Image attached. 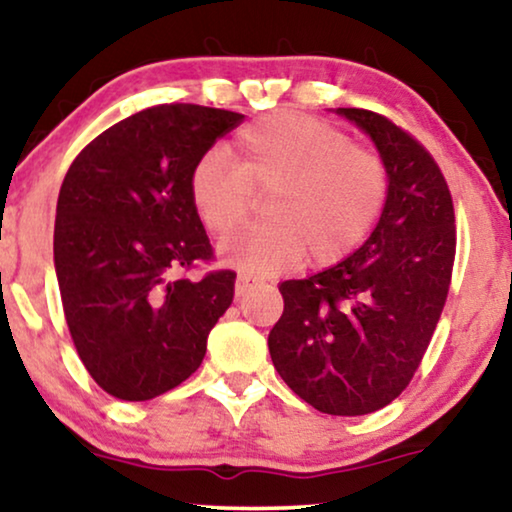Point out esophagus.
Listing matches in <instances>:
<instances>
[{"instance_id":"obj_1","label":"esophagus","mask_w":512,"mask_h":512,"mask_svg":"<svg viewBox=\"0 0 512 512\" xmlns=\"http://www.w3.org/2000/svg\"><path fill=\"white\" fill-rule=\"evenodd\" d=\"M256 286V279H251L249 275H240L235 282V296H244V293L251 291Z\"/></svg>"}]
</instances>
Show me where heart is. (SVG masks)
Segmentation results:
<instances>
[{"label":"heart","mask_w":512,"mask_h":512,"mask_svg":"<svg viewBox=\"0 0 512 512\" xmlns=\"http://www.w3.org/2000/svg\"><path fill=\"white\" fill-rule=\"evenodd\" d=\"M228 164L207 153L193 165L188 195L209 235L249 221L254 195H268V223L221 242V258L249 275L352 256L389 202V165L345 132L298 111H272L235 132Z\"/></svg>","instance_id":"heart-1"}]
</instances>
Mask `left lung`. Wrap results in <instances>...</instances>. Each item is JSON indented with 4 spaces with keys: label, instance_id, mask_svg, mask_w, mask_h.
I'll return each instance as SVG.
<instances>
[{
    "label": "left lung",
    "instance_id": "left-lung-1",
    "mask_svg": "<svg viewBox=\"0 0 512 512\" xmlns=\"http://www.w3.org/2000/svg\"><path fill=\"white\" fill-rule=\"evenodd\" d=\"M338 111L387 160L389 202L359 251L282 282L268 347L305 403L356 417L389 405L415 377L450 291L457 226L450 186L422 142L377 111Z\"/></svg>",
    "mask_w": 512,
    "mask_h": 512
}]
</instances>
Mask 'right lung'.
Returning <instances> with one entry per match:
<instances>
[{"mask_svg": "<svg viewBox=\"0 0 512 512\" xmlns=\"http://www.w3.org/2000/svg\"><path fill=\"white\" fill-rule=\"evenodd\" d=\"M242 114L156 104L97 135L69 165L53 256L79 359L121 401H149L200 368L207 335L233 303L235 272H186L214 251L188 177Z\"/></svg>", "mask_w": 512, "mask_h": 512, "instance_id": "1", "label": "right lung"}]
</instances>
